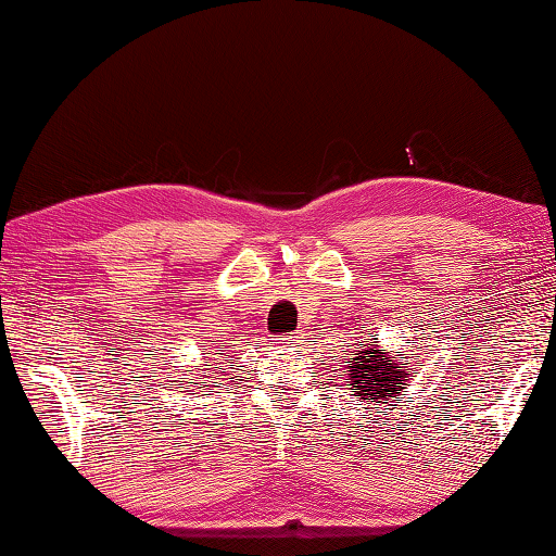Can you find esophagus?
<instances>
[{
	"label": "esophagus",
	"instance_id": "1",
	"mask_svg": "<svg viewBox=\"0 0 556 556\" xmlns=\"http://www.w3.org/2000/svg\"><path fill=\"white\" fill-rule=\"evenodd\" d=\"M276 343L280 345V349H300L302 343V337L298 333V337H288V339H276Z\"/></svg>",
	"mask_w": 556,
	"mask_h": 556
}]
</instances>
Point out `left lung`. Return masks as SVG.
<instances>
[{
	"instance_id": "obj_1",
	"label": "left lung",
	"mask_w": 556,
	"mask_h": 556,
	"mask_svg": "<svg viewBox=\"0 0 556 556\" xmlns=\"http://www.w3.org/2000/svg\"><path fill=\"white\" fill-rule=\"evenodd\" d=\"M351 387L358 400L372 402H400L406 390V377H412L406 363H396L384 351L377 349V341L361 343V351L349 361Z\"/></svg>"
}]
</instances>
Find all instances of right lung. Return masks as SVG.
Segmentation results:
<instances>
[{
  "instance_id": "right-lung-1",
  "label": "right lung",
  "mask_w": 556,
  "mask_h": 556,
  "mask_svg": "<svg viewBox=\"0 0 556 556\" xmlns=\"http://www.w3.org/2000/svg\"><path fill=\"white\" fill-rule=\"evenodd\" d=\"M195 370H201V368H195ZM219 370H223V368H219ZM203 377H211V375H201V377H198V380H195V382H191V387H198V384H201V380H203ZM205 387H211V384H205ZM186 390H188V387H186Z\"/></svg>"
}]
</instances>
